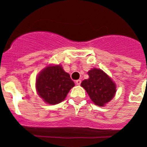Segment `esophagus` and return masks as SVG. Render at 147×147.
Listing matches in <instances>:
<instances>
[{
	"label": "esophagus",
	"instance_id": "obj_1",
	"mask_svg": "<svg viewBox=\"0 0 147 147\" xmlns=\"http://www.w3.org/2000/svg\"><path fill=\"white\" fill-rule=\"evenodd\" d=\"M76 82V84L77 85H80V84H81L82 81L80 80H76V82Z\"/></svg>",
	"mask_w": 147,
	"mask_h": 147
}]
</instances>
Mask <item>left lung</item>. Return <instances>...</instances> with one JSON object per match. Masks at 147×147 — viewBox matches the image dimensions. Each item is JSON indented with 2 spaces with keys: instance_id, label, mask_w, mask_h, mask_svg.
<instances>
[{
  "instance_id": "8db88e82",
  "label": "left lung",
  "mask_w": 147,
  "mask_h": 147,
  "mask_svg": "<svg viewBox=\"0 0 147 147\" xmlns=\"http://www.w3.org/2000/svg\"><path fill=\"white\" fill-rule=\"evenodd\" d=\"M89 79L81 83L95 105L103 107L112 100L116 92L115 84L102 70L93 68L88 72Z\"/></svg>"
}]
</instances>
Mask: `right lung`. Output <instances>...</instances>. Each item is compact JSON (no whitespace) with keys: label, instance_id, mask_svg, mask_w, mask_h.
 Returning <instances> with one entry per match:
<instances>
[{"label":"right lung","instance_id":"1","mask_svg":"<svg viewBox=\"0 0 147 147\" xmlns=\"http://www.w3.org/2000/svg\"><path fill=\"white\" fill-rule=\"evenodd\" d=\"M74 82L61 65H49L39 74L36 80L37 91L44 102L57 105L65 98Z\"/></svg>","mask_w":147,"mask_h":147}]
</instances>
